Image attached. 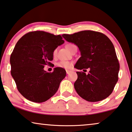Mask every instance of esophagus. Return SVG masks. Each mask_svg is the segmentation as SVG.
Masks as SVG:
<instances>
[{"instance_id":"esophagus-1","label":"esophagus","mask_w":132,"mask_h":132,"mask_svg":"<svg viewBox=\"0 0 132 132\" xmlns=\"http://www.w3.org/2000/svg\"><path fill=\"white\" fill-rule=\"evenodd\" d=\"M66 73H67V74H68H68H69V73H70L72 72V71H71V70H66Z\"/></svg>"}]
</instances>
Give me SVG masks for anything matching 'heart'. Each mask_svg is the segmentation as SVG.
Masks as SVG:
<instances>
[{
  "label": "heart",
  "mask_w": 132,
  "mask_h": 132,
  "mask_svg": "<svg viewBox=\"0 0 132 132\" xmlns=\"http://www.w3.org/2000/svg\"><path fill=\"white\" fill-rule=\"evenodd\" d=\"M75 46H76L75 44H72V43H69V44H66V47L68 50L70 51L72 50V48H73V47H74ZM57 49L55 48L53 50V55L54 56H55L57 54ZM72 64H73L72 62H68V61H61V62H60L59 63H58L57 66L62 68L70 69L72 68Z\"/></svg>",
  "instance_id": "1"
}]
</instances>
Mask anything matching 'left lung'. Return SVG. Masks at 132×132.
Masks as SVG:
<instances>
[{
  "mask_svg": "<svg viewBox=\"0 0 132 132\" xmlns=\"http://www.w3.org/2000/svg\"><path fill=\"white\" fill-rule=\"evenodd\" d=\"M62 36L79 49L81 57L76 62L75 68L90 69L88 75L83 72H76L78 79L74 84L76 92L89 102L105 99L112 93L118 81L120 69L111 40L103 33L90 30Z\"/></svg>",
  "mask_w": 132,
  "mask_h": 132,
  "instance_id": "8db88e82",
  "label": "left lung"
}]
</instances>
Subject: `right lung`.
Returning <instances> with one entry per match:
<instances>
[{"label": "right lung", "instance_id": "1", "mask_svg": "<svg viewBox=\"0 0 132 132\" xmlns=\"http://www.w3.org/2000/svg\"><path fill=\"white\" fill-rule=\"evenodd\" d=\"M60 35L42 31L25 34L16 44L10 57L11 75L17 89L26 99L43 103L53 97L65 78L66 70L55 68L53 72L44 70L53 59V52L63 44Z\"/></svg>", "mask_w": 132, "mask_h": 132}]
</instances>
